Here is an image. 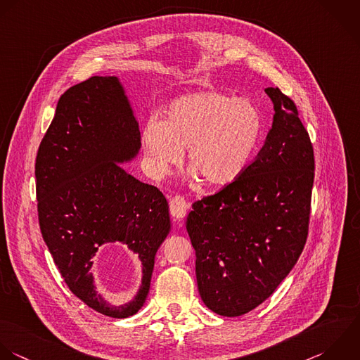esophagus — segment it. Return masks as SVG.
I'll use <instances>...</instances> for the list:
<instances>
[{"label":"esophagus","instance_id":"34e87169","mask_svg":"<svg viewBox=\"0 0 360 360\" xmlns=\"http://www.w3.org/2000/svg\"><path fill=\"white\" fill-rule=\"evenodd\" d=\"M188 207H189L188 202L185 200L184 196H179V195L174 196L169 202V212H171L172 217H175L178 220H182L186 216Z\"/></svg>","mask_w":360,"mask_h":360}]
</instances>
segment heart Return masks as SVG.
I'll list each match as a JSON object with an SVG mask.
<instances>
[{"label":"heart","instance_id":"obj_1","mask_svg":"<svg viewBox=\"0 0 360 360\" xmlns=\"http://www.w3.org/2000/svg\"><path fill=\"white\" fill-rule=\"evenodd\" d=\"M264 116L248 99L205 89L175 99L164 120L148 119L140 134L148 168L165 175L184 160L210 186L234 182L261 140Z\"/></svg>","mask_w":360,"mask_h":360}]
</instances>
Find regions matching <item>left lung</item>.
I'll return each instance as SVG.
<instances>
[{"label": "left lung", "instance_id": "8db88e82", "mask_svg": "<svg viewBox=\"0 0 360 360\" xmlns=\"http://www.w3.org/2000/svg\"><path fill=\"white\" fill-rule=\"evenodd\" d=\"M265 92L275 116L261 151L234 182L196 200L186 220L199 295L224 317L264 303L297 262L309 234L313 144L295 102L278 86Z\"/></svg>", "mask_w": 360, "mask_h": 360}]
</instances>
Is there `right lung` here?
I'll return each instance as SVG.
<instances>
[{"instance_id": "right-lung-1", "label": "right lung", "mask_w": 360, "mask_h": 360, "mask_svg": "<svg viewBox=\"0 0 360 360\" xmlns=\"http://www.w3.org/2000/svg\"><path fill=\"white\" fill-rule=\"evenodd\" d=\"M139 123L116 77H91L58 99L36 164L37 216L43 240L68 289L95 311L126 319L144 304L157 250L171 230L158 188L124 169L140 150ZM122 242L142 265L138 296L116 308L94 290L91 258Z\"/></svg>"}]
</instances>
